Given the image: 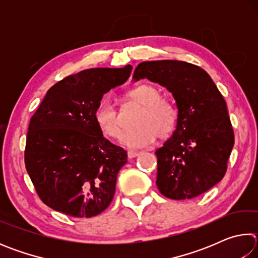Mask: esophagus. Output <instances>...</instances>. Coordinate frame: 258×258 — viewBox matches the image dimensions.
I'll list each match as a JSON object with an SVG mask.
<instances>
[{"label": "esophagus", "instance_id": "obj_1", "mask_svg": "<svg viewBox=\"0 0 258 258\" xmlns=\"http://www.w3.org/2000/svg\"><path fill=\"white\" fill-rule=\"evenodd\" d=\"M140 152L139 151H133V150H128L127 151V157L128 158H134V157L139 156Z\"/></svg>", "mask_w": 258, "mask_h": 258}]
</instances>
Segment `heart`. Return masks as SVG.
Wrapping results in <instances>:
<instances>
[{
  "label": "heart",
  "mask_w": 258,
  "mask_h": 258,
  "mask_svg": "<svg viewBox=\"0 0 258 258\" xmlns=\"http://www.w3.org/2000/svg\"><path fill=\"white\" fill-rule=\"evenodd\" d=\"M127 97L143 106L137 120L138 127L126 131L121 143L128 148L139 149L152 145L157 135L166 138L176 126L177 111L167 99L160 98V91L151 84H140L127 92ZM94 120L100 131L109 138L117 139L121 133L120 117L110 94L99 100L94 108Z\"/></svg>",
  "instance_id": "heart-1"
}]
</instances>
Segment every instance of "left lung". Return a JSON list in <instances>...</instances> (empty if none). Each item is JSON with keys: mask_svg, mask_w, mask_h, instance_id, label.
<instances>
[{"mask_svg": "<svg viewBox=\"0 0 258 258\" xmlns=\"http://www.w3.org/2000/svg\"><path fill=\"white\" fill-rule=\"evenodd\" d=\"M142 78L166 87L178 112L173 135L155 152L158 190L169 199L197 197L228 168L234 134L225 100L204 69L185 61H145L133 75Z\"/></svg>", "mask_w": 258, "mask_h": 258, "instance_id": "left-lung-1", "label": "left lung"}]
</instances>
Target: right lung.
<instances>
[{"label":"right lung","mask_w":258,"mask_h":258,"mask_svg":"<svg viewBox=\"0 0 258 258\" xmlns=\"http://www.w3.org/2000/svg\"><path fill=\"white\" fill-rule=\"evenodd\" d=\"M132 68L86 69L46 92L30 118L25 149L26 169L46 206L92 217L110 205L127 154L103 137L94 108L104 93L127 81Z\"/></svg>","instance_id":"obj_1"}]
</instances>
